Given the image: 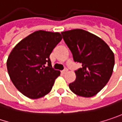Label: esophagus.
<instances>
[{"label":"esophagus","mask_w":122,"mask_h":122,"mask_svg":"<svg viewBox=\"0 0 122 122\" xmlns=\"http://www.w3.org/2000/svg\"><path fill=\"white\" fill-rule=\"evenodd\" d=\"M67 71H68V69H67V68H64L63 71H61V73H62L63 74H65Z\"/></svg>","instance_id":"1"}]
</instances>
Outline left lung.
I'll return each mask as SVG.
<instances>
[{
	"mask_svg": "<svg viewBox=\"0 0 122 122\" xmlns=\"http://www.w3.org/2000/svg\"><path fill=\"white\" fill-rule=\"evenodd\" d=\"M75 62L82 67L75 71L76 81L69 84L75 94L90 97L95 95L108 83L113 72L114 55L100 37L85 30L76 29L61 32Z\"/></svg>",
	"mask_w": 122,
	"mask_h": 122,
	"instance_id": "8db88e82",
	"label": "left lung"
}]
</instances>
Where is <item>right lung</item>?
<instances>
[{
    "instance_id": "right-lung-1",
    "label": "right lung",
    "mask_w": 122,
    "mask_h": 122,
    "mask_svg": "<svg viewBox=\"0 0 122 122\" xmlns=\"http://www.w3.org/2000/svg\"><path fill=\"white\" fill-rule=\"evenodd\" d=\"M61 39L59 32L39 30L20 41L10 52L7 61L9 76L26 97L38 99L51 91L60 71L52 68L49 56Z\"/></svg>"
}]
</instances>
